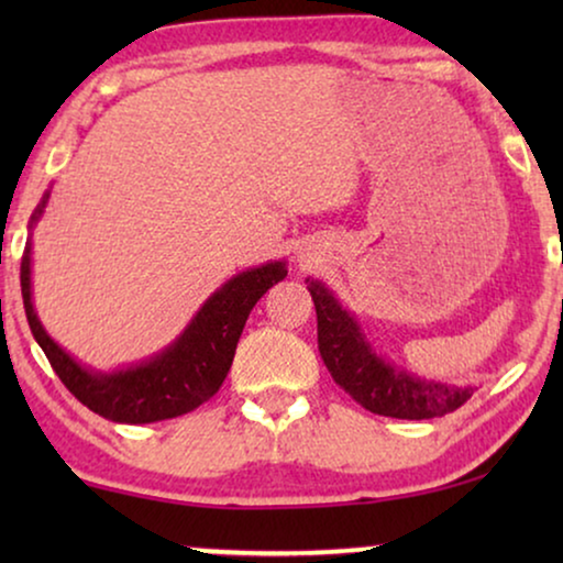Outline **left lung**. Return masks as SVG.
Segmentation results:
<instances>
[{
    "mask_svg": "<svg viewBox=\"0 0 563 563\" xmlns=\"http://www.w3.org/2000/svg\"><path fill=\"white\" fill-rule=\"evenodd\" d=\"M318 312V351L333 382L374 415L397 420H430L459 410L472 387H449L397 372L372 353L349 312L320 282L307 279Z\"/></svg>",
    "mask_w": 563,
    "mask_h": 563,
    "instance_id": "8db88e82",
    "label": "left lung"
}]
</instances>
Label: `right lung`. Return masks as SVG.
<instances>
[{"instance_id":"right-lung-1","label":"right lung","mask_w":563,"mask_h":563,"mask_svg":"<svg viewBox=\"0 0 563 563\" xmlns=\"http://www.w3.org/2000/svg\"><path fill=\"white\" fill-rule=\"evenodd\" d=\"M45 199L48 197H43V202L35 207L33 222L41 218ZM284 276H287V266L282 261L238 274L218 295L207 299V305L172 349L128 372L102 376L84 372L79 364H74L37 322L33 299H30V243L20 264L27 325L45 358L51 361L53 372L91 412L112 422H130V426L179 418L218 395L233 364L245 320L258 299Z\"/></svg>"}]
</instances>
